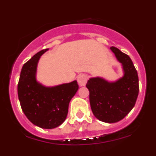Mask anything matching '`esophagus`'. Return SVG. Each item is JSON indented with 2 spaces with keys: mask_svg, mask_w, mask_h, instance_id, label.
<instances>
[{
  "mask_svg": "<svg viewBox=\"0 0 156 156\" xmlns=\"http://www.w3.org/2000/svg\"><path fill=\"white\" fill-rule=\"evenodd\" d=\"M77 80L80 87H84L87 82V76L86 74H80L77 78Z\"/></svg>",
  "mask_w": 156,
  "mask_h": 156,
  "instance_id": "esophagus-1",
  "label": "esophagus"
}]
</instances>
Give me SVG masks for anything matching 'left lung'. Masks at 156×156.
Instances as JSON below:
<instances>
[{"instance_id": "left-lung-1", "label": "left lung", "mask_w": 156, "mask_h": 156, "mask_svg": "<svg viewBox=\"0 0 156 156\" xmlns=\"http://www.w3.org/2000/svg\"><path fill=\"white\" fill-rule=\"evenodd\" d=\"M111 50L122 65L124 76L115 82L92 78L86 86L94 117L104 122L114 123L122 119L133 108L139 87L137 71L130 57L115 47Z\"/></svg>"}]
</instances>
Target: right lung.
Masks as SVG:
<instances>
[{
  "label": "right lung",
  "mask_w": 156,
  "mask_h": 156,
  "mask_svg": "<svg viewBox=\"0 0 156 156\" xmlns=\"http://www.w3.org/2000/svg\"><path fill=\"white\" fill-rule=\"evenodd\" d=\"M48 51L38 52L24 64L17 85L21 108L28 120L44 129L59 126L67 117L70 100L78 89L76 80L53 87H47L36 79L40 56Z\"/></svg>",
  "instance_id": "right-lung-1"
}]
</instances>
